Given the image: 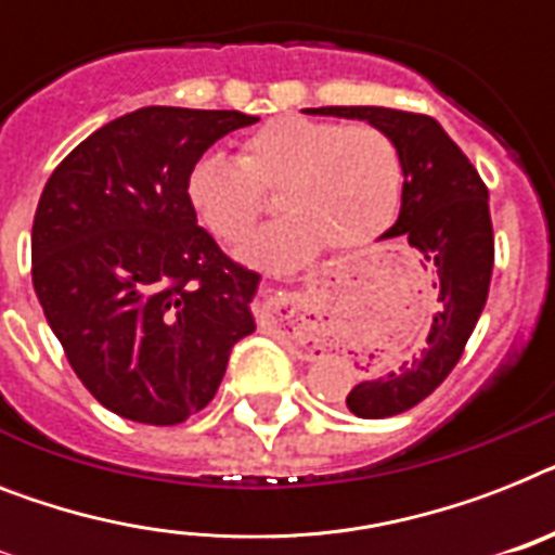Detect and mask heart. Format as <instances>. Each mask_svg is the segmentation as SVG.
<instances>
[{"label": "heart", "mask_w": 555, "mask_h": 555, "mask_svg": "<svg viewBox=\"0 0 555 555\" xmlns=\"http://www.w3.org/2000/svg\"><path fill=\"white\" fill-rule=\"evenodd\" d=\"M279 191L285 219L238 247L262 268H296L324 245L350 250L393 222L402 193L399 151L373 125H336L310 116H276L242 142L236 159L207 153L193 162L184 196L219 242H238L264 214V193Z\"/></svg>", "instance_id": "heart-1"}]
</instances>
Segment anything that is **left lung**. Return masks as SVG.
<instances>
[{
    "instance_id": "obj_1",
    "label": "left lung",
    "mask_w": 555,
    "mask_h": 555,
    "mask_svg": "<svg viewBox=\"0 0 555 555\" xmlns=\"http://www.w3.org/2000/svg\"><path fill=\"white\" fill-rule=\"evenodd\" d=\"M310 116L367 121L387 133L402 162V207L382 238L402 236L436 273V313L425 341L393 367L348 393L359 418L404 413L434 393L462 359L488 301L493 273V224L488 188L439 121L393 107H308Z\"/></svg>"
}]
</instances>
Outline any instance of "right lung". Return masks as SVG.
<instances>
[{"mask_svg":"<svg viewBox=\"0 0 555 555\" xmlns=\"http://www.w3.org/2000/svg\"><path fill=\"white\" fill-rule=\"evenodd\" d=\"M238 111L139 107L67 153L30 233L34 291L93 399L142 425H179L219 390L256 331L259 276L233 264L193 216V162Z\"/></svg>","mask_w":555,"mask_h":555,"instance_id":"right-lung-1","label":"right lung"}]
</instances>
